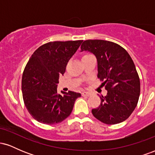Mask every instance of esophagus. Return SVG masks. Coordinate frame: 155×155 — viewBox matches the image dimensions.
<instances>
[{
    "label": "esophagus",
    "instance_id": "1",
    "mask_svg": "<svg viewBox=\"0 0 155 155\" xmlns=\"http://www.w3.org/2000/svg\"><path fill=\"white\" fill-rule=\"evenodd\" d=\"M81 95L82 96H86V97H89V96H90L91 94L90 93V92H84L81 93Z\"/></svg>",
    "mask_w": 155,
    "mask_h": 155
}]
</instances>
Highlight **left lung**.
<instances>
[{"mask_svg": "<svg viewBox=\"0 0 155 155\" xmlns=\"http://www.w3.org/2000/svg\"><path fill=\"white\" fill-rule=\"evenodd\" d=\"M87 51L97 58V77L107 90L100 96L101 104L92 110L97 120L107 124L127 120L136 108L140 95V79L127 51L114 42L87 40L81 51Z\"/></svg>", "mask_w": 155, "mask_h": 155, "instance_id": "left-lung-1", "label": "left lung"}]
</instances>
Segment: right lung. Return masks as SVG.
Segmentation results:
<instances>
[{
    "label": "right lung",
    "mask_w": 155,
    "mask_h": 155,
    "mask_svg": "<svg viewBox=\"0 0 155 155\" xmlns=\"http://www.w3.org/2000/svg\"><path fill=\"white\" fill-rule=\"evenodd\" d=\"M82 40L49 42L41 46L28 60L22 78V92L25 107L39 122L54 124L71 113L81 94L61 91L58 93V79L65 72L68 62Z\"/></svg>",
    "instance_id": "1"
}]
</instances>
